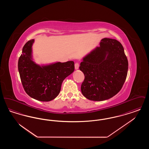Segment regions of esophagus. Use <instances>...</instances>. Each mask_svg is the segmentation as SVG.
Instances as JSON below:
<instances>
[{"label":"esophagus","instance_id":"1","mask_svg":"<svg viewBox=\"0 0 149 149\" xmlns=\"http://www.w3.org/2000/svg\"><path fill=\"white\" fill-rule=\"evenodd\" d=\"M79 64L78 63H76L75 64V69L76 70H78V69H79Z\"/></svg>","mask_w":149,"mask_h":149}]
</instances>
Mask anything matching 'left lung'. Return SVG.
Listing matches in <instances>:
<instances>
[{
    "label": "left lung",
    "mask_w": 149,
    "mask_h": 149,
    "mask_svg": "<svg viewBox=\"0 0 149 149\" xmlns=\"http://www.w3.org/2000/svg\"><path fill=\"white\" fill-rule=\"evenodd\" d=\"M99 45L83 58L79 67L85 76L81 93L93 101L113 97L120 91L127 75V58L122 44L104 38Z\"/></svg>",
    "instance_id": "8db88e82"
}]
</instances>
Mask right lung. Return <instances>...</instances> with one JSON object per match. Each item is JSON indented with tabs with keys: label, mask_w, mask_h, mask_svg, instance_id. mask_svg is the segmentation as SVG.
Masks as SVG:
<instances>
[{
	"label": "right lung",
	"mask_w": 149,
	"mask_h": 149,
	"mask_svg": "<svg viewBox=\"0 0 149 149\" xmlns=\"http://www.w3.org/2000/svg\"><path fill=\"white\" fill-rule=\"evenodd\" d=\"M31 40L23 47L18 63L22 84L29 97L37 100L49 102L58 95L64 79L74 71V63L57 62L40 66L32 60Z\"/></svg>",
	"instance_id": "add662e5"
}]
</instances>
